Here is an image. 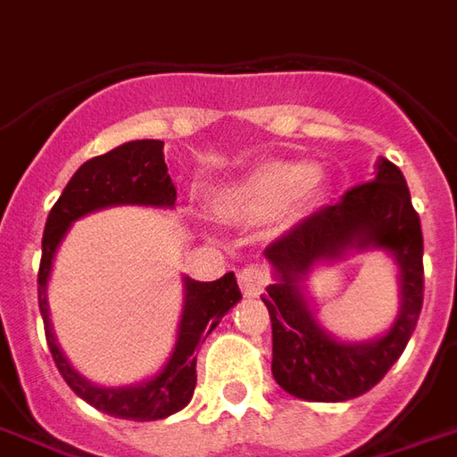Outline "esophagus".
I'll return each instance as SVG.
<instances>
[{
  "label": "esophagus",
  "mask_w": 457,
  "mask_h": 457,
  "mask_svg": "<svg viewBox=\"0 0 457 457\" xmlns=\"http://www.w3.org/2000/svg\"><path fill=\"white\" fill-rule=\"evenodd\" d=\"M237 280H240L242 293L247 295V297H257L270 285V272L262 265H247L240 272Z\"/></svg>",
  "instance_id": "obj_1"
}]
</instances>
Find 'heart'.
<instances>
[{"mask_svg": "<svg viewBox=\"0 0 457 457\" xmlns=\"http://www.w3.org/2000/svg\"><path fill=\"white\" fill-rule=\"evenodd\" d=\"M325 185L322 170L310 162L260 164L240 182L229 185L220 197L217 207L225 217H260L278 210L282 204L303 207L310 204Z\"/></svg>", "mask_w": 457, "mask_h": 457, "instance_id": "heart-1", "label": "heart"}]
</instances>
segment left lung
<instances>
[{"label": "left lung", "instance_id": "1", "mask_svg": "<svg viewBox=\"0 0 457 457\" xmlns=\"http://www.w3.org/2000/svg\"><path fill=\"white\" fill-rule=\"evenodd\" d=\"M365 249H383L399 265V318L372 341H337L314 318L304 280L318 264ZM265 257L275 282L262 303L272 320V378L282 390L312 403H343L380 383L403 355L423 307L420 217L398 167L380 157L370 182L295 225Z\"/></svg>", "mask_w": 457, "mask_h": 457}]
</instances>
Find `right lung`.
I'll return each instance as SVG.
<instances>
[{
  "label": "right lung",
  "mask_w": 457,
  "mask_h": 457,
  "mask_svg": "<svg viewBox=\"0 0 457 457\" xmlns=\"http://www.w3.org/2000/svg\"><path fill=\"white\" fill-rule=\"evenodd\" d=\"M164 142L160 139H135L114 147L107 154L87 160L67 187L62 192L52 212L46 217L42 237V262H39V310L45 320L46 345L57 362V370L67 385L92 408L122 418V420H162L172 412H179L195 393L197 385V347L215 330L220 320L242 300L235 272L215 282H197L185 278V305L177 328V343L172 355L152 378L135 385L107 387L87 380L74 370L72 362L62 353L54 328L49 320L46 285L52 275V262L59 250V242L70 232L79 217L117 204H142L172 210L177 189L164 164Z\"/></svg>",
  "instance_id": "add662e5"
}]
</instances>
